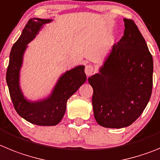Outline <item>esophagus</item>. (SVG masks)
Segmentation results:
<instances>
[{
	"label": "esophagus",
	"mask_w": 160,
	"mask_h": 160,
	"mask_svg": "<svg viewBox=\"0 0 160 160\" xmlns=\"http://www.w3.org/2000/svg\"><path fill=\"white\" fill-rule=\"evenodd\" d=\"M95 69L94 67L92 65H87L86 66V68H85V73L87 76H90L94 73Z\"/></svg>",
	"instance_id": "esophagus-1"
}]
</instances>
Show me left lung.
Returning a JSON list of instances; mask_svg holds the SVG:
<instances>
[{"instance_id": "left-lung-1", "label": "left lung", "mask_w": 160, "mask_h": 160, "mask_svg": "<svg viewBox=\"0 0 160 160\" xmlns=\"http://www.w3.org/2000/svg\"><path fill=\"white\" fill-rule=\"evenodd\" d=\"M124 33L100 69L88 78L93 87L95 120L105 128L129 126L147 106L153 85V58L132 20L124 19Z\"/></svg>"}]
</instances>
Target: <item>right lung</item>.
I'll use <instances>...</instances> for the list:
<instances>
[{
    "label": "right lung",
    "instance_id": "obj_1",
    "mask_svg": "<svg viewBox=\"0 0 160 160\" xmlns=\"http://www.w3.org/2000/svg\"><path fill=\"white\" fill-rule=\"evenodd\" d=\"M51 21L39 18H32L28 21L21 36L12 48L6 73L10 98L17 113L28 122L42 126L56 125L61 121L65 114L67 100L86 80L85 67L78 66L61 76L52 94L46 100L31 102L23 98L19 86L23 54L41 26Z\"/></svg>",
    "mask_w": 160,
    "mask_h": 160
}]
</instances>
